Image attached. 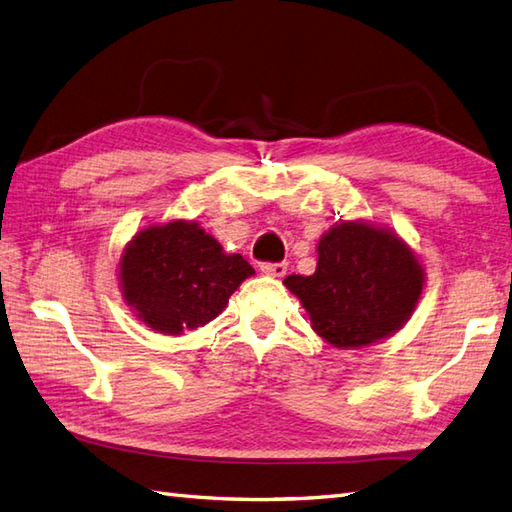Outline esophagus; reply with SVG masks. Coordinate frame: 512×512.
<instances>
[{
	"instance_id": "34e87169",
	"label": "esophagus",
	"mask_w": 512,
	"mask_h": 512,
	"mask_svg": "<svg viewBox=\"0 0 512 512\" xmlns=\"http://www.w3.org/2000/svg\"><path fill=\"white\" fill-rule=\"evenodd\" d=\"M260 271L267 276H274V278H282L287 274V263H263L260 265Z\"/></svg>"
}]
</instances>
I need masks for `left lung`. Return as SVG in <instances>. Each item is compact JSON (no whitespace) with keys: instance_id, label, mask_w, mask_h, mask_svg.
I'll return each mask as SVG.
<instances>
[{"instance_id":"1","label":"left lung","mask_w":512,"mask_h":512,"mask_svg":"<svg viewBox=\"0 0 512 512\" xmlns=\"http://www.w3.org/2000/svg\"><path fill=\"white\" fill-rule=\"evenodd\" d=\"M313 331L335 348L370 346L410 320L425 271L399 236L383 227L344 221L317 243L311 276H287Z\"/></svg>"}]
</instances>
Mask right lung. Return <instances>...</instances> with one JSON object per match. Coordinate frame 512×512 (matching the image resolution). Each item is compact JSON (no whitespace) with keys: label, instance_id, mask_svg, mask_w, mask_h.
<instances>
[{"label":"right lung","instance_id":"1","mask_svg":"<svg viewBox=\"0 0 512 512\" xmlns=\"http://www.w3.org/2000/svg\"><path fill=\"white\" fill-rule=\"evenodd\" d=\"M254 267L225 254L195 221H170L138 232L120 258V287L153 331L181 335L212 322Z\"/></svg>","mask_w":512,"mask_h":512}]
</instances>
